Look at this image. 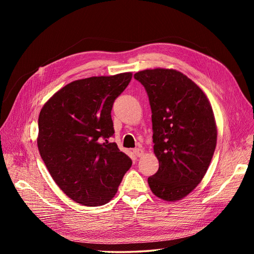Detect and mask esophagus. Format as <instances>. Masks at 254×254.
Segmentation results:
<instances>
[{"label":"esophagus","instance_id":"1","mask_svg":"<svg viewBox=\"0 0 254 254\" xmlns=\"http://www.w3.org/2000/svg\"><path fill=\"white\" fill-rule=\"evenodd\" d=\"M133 153H134L135 157L140 158V157L144 156V150L141 149V148H134V149H133Z\"/></svg>","mask_w":254,"mask_h":254}]
</instances>
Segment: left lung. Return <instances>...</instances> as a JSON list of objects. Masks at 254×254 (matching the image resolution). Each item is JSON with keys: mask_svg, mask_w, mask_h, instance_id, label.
<instances>
[{"mask_svg": "<svg viewBox=\"0 0 254 254\" xmlns=\"http://www.w3.org/2000/svg\"><path fill=\"white\" fill-rule=\"evenodd\" d=\"M134 78L147 91L152 113L159 170L148 178L149 188L165 201L181 200L203 179L216 147L211 103L193 80L174 68H147Z\"/></svg>", "mask_w": 254, "mask_h": 254, "instance_id": "1", "label": "left lung"}]
</instances>
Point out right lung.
I'll return each mask as SVG.
<instances>
[{
  "label": "right lung",
  "mask_w": 254,
  "mask_h": 254,
  "mask_svg": "<svg viewBox=\"0 0 254 254\" xmlns=\"http://www.w3.org/2000/svg\"><path fill=\"white\" fill-rule=\"evenodd\" d=\"M131 72L74 80L45 103L38 119L37 145L52 178L77 203L109 202L132 164L117 143L111 110Z\"/></svg>",
  "instance_id": "right-lung-1"
}]
</instances>
